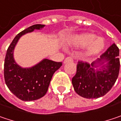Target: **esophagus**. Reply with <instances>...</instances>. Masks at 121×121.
Here are the masks:
<instances>
[{
    "mask_svg": "<svg viewBox=\"0 0 121 121\" xmlns=\"http://www.w3.org/2000/svg\"><path fill=\"white\" fill-rule=\"evenodd\" d=\"M73 61V58L72 57H67L64 60V63H68V62H72Z\"/></svg>",
    "mask_w": 121,
    "mask_h": 121,
    "instance_id": "34e87169",
    "label": "esophagus"
}]
</instances>
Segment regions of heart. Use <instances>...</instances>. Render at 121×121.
Listing matches in <instances>:
<instances>
[{
  "label": "heart",
  "mask_w": 121,
  "mask_h": 121,
  "mask_svg": "<svg viewBox=\"0 0 121 121\" xmlns=\"http://www.w3.org/2000/svg\"><path fill=\"white\" fill-rule=\"evenodd\" d=\"M69 44L75 48L86 47L85 54L86 56L97 55L105 48V41L101 38L91 33H83L72 36L69 40Z\"/></svg>",
  "instance_id": "1"
}]
</instances>
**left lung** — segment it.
Listing matches in <instances>:
<instances>
[{"instance_id": "1", "label": "left lung", "mask_w": 121, "mask_h": 121, "mask_svg": "<svg viewBox=\"0 0 121 121\" xmlns=\"http://www.w3.org/2000/svg\"><path fill=\"white\" fill-rule=\"evenodd\" d=\"M119 49L113 43L100 58L91 64L80 60L72 82L75 91L85 99H97L105 95L112 89L118 76L120 69ZM108 61L106 65L96 71L95 65Z\"/></svg>"}]
</instances>
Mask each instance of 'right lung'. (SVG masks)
<instances>
[{"label":"right lung","instance_id":"add662e5","mask_svg":"<svg viewBox=\"0 0 121 121\" xmlns=\"http://www.w3.org/2000/svg\"><path fill=\"white\" fill-rule=\"evenodd\" d=\"M44 26L34 25L22 31L16 36L7 50L4 63V81L9 90L22 100H35L44 96L53 74L62 66L61 62L44 59L31 68H22L13 59V49L21 36Z\"/></svg>","mask_w":121,"mask_h":121}]
</instances>
